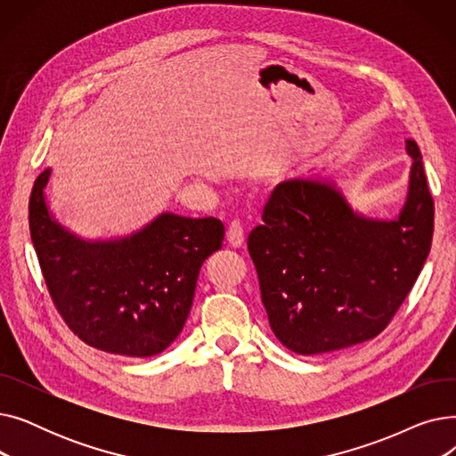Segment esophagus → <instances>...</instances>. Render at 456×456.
I'll list each match as a JSON object with an SVG mask.
<instances>
[{
    "instance_id": "esophagus-1",
    "label": "esophagus",
    "mask_w": 456,
    "mask_h": 456,
    "mask_svg": "<svg viewBox=\"0 0 456 456\" xmlns=\"http://www.w3.org/2000/svg\"><path fill=\"white\" fill-rule=\"evenodd\" d=\"M244 227L240 222H231L229 227H227V242L231 248H242L244 246Z\"/></svg>"
}]
</instances>
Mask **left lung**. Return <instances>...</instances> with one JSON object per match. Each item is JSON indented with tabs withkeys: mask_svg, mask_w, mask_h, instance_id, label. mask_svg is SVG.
Returning a JSON list of instances; mask_svg holds the SVG:
<instances>
[{
	"mask_svg": "<svg viewBox=\"0 0 456 456\" xmlns=\"http://www.w3.org/2000/svg\"><path fill=\"white\" fill-rule=\"evenodd\" d=\"M404 150L409 191L392 220L354 210L329 179L275 186L248 249L284 347L322 354L371 340L412 290L433 242L435 203L418 143L409 138Z\"/></svg>",
	"mask_w": 456,
	"mask_h": 456,
	"instance_id": "left-lung-1",
	"label": "left lung"
}]
</instances>
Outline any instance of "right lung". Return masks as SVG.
<instances>
[{
  "label": "right lung",
  "instance_id": "add662e5",
  "mask_svg": "<svg viewBox=\"0 0 456 456\" xmlns=\"http://www.w3.org/2000/svg\"><path fill=\"white\" fill-rule=\"evenodd\" d=\"M50 177L45 167L33 184L29 231L61 316L95 349L162 353L184 327L203 262L222 249L224 224L162 212L127 236L85 240L52 214Z\"/></svg>",
  "mask_w": 456,
  "mask_h": 456
}]
</instances>
